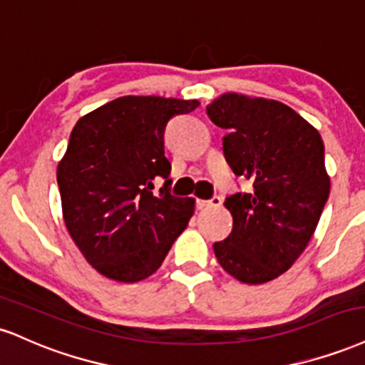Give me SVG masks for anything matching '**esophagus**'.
<instances>
[{
  "label": "esophagus",
  "instance_id": "esophagus-1",
  "mask_svg": "<svg viewBox=\"0 0 365 365\" xmlns=\"http://www.w3.org/2000/svg\"><path fill=\"white\" fill-rule=\"evenodd\" d=\"M222 198L220 196H213L212 200H196V207L200 210L203 208H212V207H220Z\"/></svg>",
  "mask_w": 365,
  "mask_h": 365
}]
</instances>
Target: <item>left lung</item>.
<instances>
[{"mask_svg": "<svg viewBox=\"0 0 365 365\" xmlns=\"http://www.w3.org/2000/svg\"><path fill=\"white\" fill-rule=\"evenodd\" d=\"M224 136V155L252 191L225 198L232 232L213 244L229 275L264 284L285 273L309 244L329 195L318 130L289 106L225 93L207 106Z\"/></svg>", "mask_w": 365, "mask_h": 365, "instance_id": "obj_1", "label": "left lung"}]
</instances>
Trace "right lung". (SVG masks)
Returning a JSON list of instances; mask_svg holds the SVG:
<instances>
[{
  "mask_svg": "<svg viewBox=\"0 0 365 365\" xmlns=\"http://www.w3.org/2000/svg\"><path fill=\"white\" fill-rule=\"evenodd\" d=\"M198 106L126 96L73 128L56 174L63 218L85 259L107 278L131 284L155 273L187 227L195 200L170 195L164 133L170 118Z\"/></svg>",
  "mask_w": 365,
  "mask_h": 365,
  "instance_id": "add662e5",
  "label": "right lung"
}]
</instances>
